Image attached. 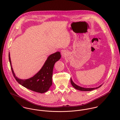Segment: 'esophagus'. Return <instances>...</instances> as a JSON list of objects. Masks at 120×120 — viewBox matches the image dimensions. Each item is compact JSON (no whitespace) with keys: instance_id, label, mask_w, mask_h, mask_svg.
<instances>
[{"instance_id":"obj_1","label":"esophagus","mask_w":120,"mask_h":120,"mask_svg":"<svg viewBox=\"0 0 120 120\" xmlns=\"http://www.w3.org/2000/svg\"><path fill=\"white\" fill-rule=\"evenodd\" d=\"M61 55H62V57H64L67 55V51H66V50H63L61 52Z\"/></svg>"}]
</instances>
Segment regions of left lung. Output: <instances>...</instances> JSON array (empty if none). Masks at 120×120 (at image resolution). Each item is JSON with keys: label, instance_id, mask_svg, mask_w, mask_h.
I'll use <instances>...</instances> for the list:
<instances>
[{"label": "left lung", "instance_id": "obj_1", "mask_svg": "<svg viewBox=\"0 0 120 120\" xmlns=\"http://www.w3.org/2000/svg\"><path fill=\"white\" fill-rule=\"evenodd\" d=\"M71 85L74 88H75L77 90H81V91H91V90H94L95 89H98V88L100 87L101 86H102V85H101L99 86L98 87H96V88H84V87L79 86H78L76 84H75L73 82V81H72V80L71 78Z\"/></svg>", "mask_w": 120, "mask_h": 120}]
</instances>
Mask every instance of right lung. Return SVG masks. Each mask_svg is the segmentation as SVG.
<instances>
[{"instance_id": "1", "label": "right lung", "mask_w": 120, "mask_h": 120, "mask_svg": "<svg viewBox=\"0 0 120 120\" xmlns=\"http://www.w3.org/2000/svg\"><path fill=\"white\" fill-rule=\"evenodd\" d=\"M61 58L60 52L50 55L43 66L34 76L26 79H21L16 76L11 66L10 52L9 59L13 76L17 82L23 87L36 92L43 93L47 92L52 85L53 68L55 62Z\"/></svg>"}]
</instances>
